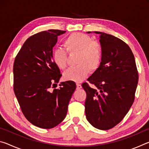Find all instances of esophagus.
Returning a JSON list of instances; mask_svg holds the SVG:
<instances>
[{"mask_svg":"<svg viewBox=\"0 0 149 149\" xmlns=\"http://www.w3.org/2000/svg\"><path fill=\"white\" fill-rule=\"evenodd\" d=\"M76 85H77V89H81V88L82 87H81V85L80 84H79V83H77Z\"/></svg>","mask_w":149,"mask_h":149,"instance_id":"34e87169","label":"esophagus"}]
</instances>
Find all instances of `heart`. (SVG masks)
Returning a JSON list of instances; mask_svg holds the SVG:
<instances>
[{
    "mask_svg": "<svg viewBox=\"0 0 149 149\" xmlns=\"http://www.w3.org/2000/svg\"><path fill=\"white\" fill-rule=\"evenodd\" d=\"M68 52H78L76 66L72 67L64 73L65 79L80 82L87 76L90 72L99 68L102 60V49L98 41H92L89 35L83 33H73L64 42ZM52 61L59 69L67 66L68 55L64 49H54L52 54Z\"/></svg>",
    "mask_w": 149,
    "mask_h": 149,
    "instance_id": "heart-1",
    "label": "heart"
}]
</instances>
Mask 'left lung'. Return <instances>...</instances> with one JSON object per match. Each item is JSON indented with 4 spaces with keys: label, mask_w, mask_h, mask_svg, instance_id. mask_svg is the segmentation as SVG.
Here are the masks:
<instances>
[{
    "label": "left lung",
    "mask_w": 149,
    "mask_h": 149,
    "mask_svg": "<svg viewBox=\"0 0 149 149\" xmlns=\"http://www.w3.org/2000/svg\"><path fill=\"white\" fill-rule=\"evenodd\" d=\"M93 33L100 35L102 60L87 79L95 89L87 83L82 84L87 93L85 115L93 127L108 130L119 123L132 106L138 72L134 55L125 42L105 33Z\"/></svg>",
    "instance_id": "left-lung-1"
}]
</instances>
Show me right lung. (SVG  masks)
<instances>
[{"label": "right lung", "instance_id": "add662e5", "mask_svg": "<svg viewBox=\"0 0 149 149\" xmlns=\"http://www.w3.org/2000/svg\"><path fill=\"white\" fill-rule=\"evenodd\" d=\"M65 31L49 29L32 35L24 42L14 63V91L25 117L37 127L50 129L66 116L76 89L74 81L61 82L62 74L52 61L58 36Z\"/></svg>", "mask_w": 149, "mask_h": 149}]
</instances>
